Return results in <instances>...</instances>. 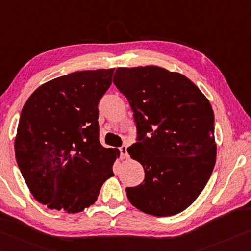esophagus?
<instances>
[{
    "label": "esophagus",
    "instance_id": "obj_1",
    "mask_svg": "<svg viewBox=\"0 0 251 251\" xmlns=\"http://www.w3.org/2000/svg\"><path fill=\"white\" fill-rule=\"evenodd\" d=\"M119 150H120V154L122 159H126V157H128V149H126V146H122L119 148Z\"/></svg>",
    "mask_w": 251,
    "mask_h": 251
}]
</instances>
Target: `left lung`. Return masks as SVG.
Listing matches in <instances>:
<instances>
[{
    "mask_svg": "<svg viewBox=\"0 0 251 251\" xmlns=\"http://www.w3.org/2000/svg\"><path fill=\"white\" fill-rule=\"evenodd\" d=\"M113 83L133 111L137 139L128 148L142 164L144 179L126 187L134 207L172 216L204 190L216 161L214 112L190 79L157 66L117 68Z\"/></svg>",
    "mask_w": 251,
    "mask_h": 251,
    "instance_id": "left-lung-1",
    "label": "left lung"
}]
</instances>
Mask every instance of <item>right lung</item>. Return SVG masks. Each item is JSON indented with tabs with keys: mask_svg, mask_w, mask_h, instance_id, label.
I'll list each match as a JSON object with an SVG mask.
<instances>
[{
	"mask_svg": "<svg viewBox=\"0 0 251 251\" xmlns=\"http://www.w3.org/2000/svg\"><path fill=\"white\" fill-rule=\"evenodd\" d=\"M114 68L72 73L44 83L22 109L15 138L17 165L37 201L79 213L112 176L118 149L99 141L98 104Z\"/></svg>",
	"mask_w": 251,
	"mask_h": 251,
	"instance_id": "obj_1",
	"label": "right lung"
}]
</instances>
